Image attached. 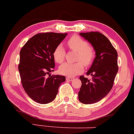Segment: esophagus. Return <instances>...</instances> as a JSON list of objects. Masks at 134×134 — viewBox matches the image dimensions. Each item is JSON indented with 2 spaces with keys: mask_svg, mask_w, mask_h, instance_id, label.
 I'll use <instances>...</instances> for the list:
<instances>
[{
  "mask_svg": "<svg viewBox=\"0 0 134 134\" xmlns=\"http://www.w3.org/2000/svg\"><path fill=\"white\" fill-rule=\"evenodd\" d=\"M66 79L67 80H69V81H71V80H73V79H74V78L71 77H66Z\"/></svg>",
  "mask_w": 134,
  "mask_h": 134,
  "instance_id": "1",
  "label": "esophagus"
}]
</instances>
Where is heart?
<instances>
[{
	"instance_id": "heart-1",
	"label": "heart",
	"mask_w": 134,
	"mask_h": 134,
	"mask_svg": "<svg viewBox=\"0 0 134 134\" xmlns=\"http://www.w3.org/2000/svg\"><path fill=\"white\" fill-rule=\"evenodd\" d=\"M68 46L71 50L77 52L76 63H65L59 66V70L61 74L69 77L79 75L84 71V65L88 67L93 63L95 57V51L91 44L87 43V41L77 35H73L68 40ZM66 51L61 44L55 47L53 52V56L55 61L61 63L65 59Z\"/></svg>"
}]
</instances>
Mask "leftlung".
Here are the masks:
<instances>
[{"label": "left lung", "mask_w": 134, "mask_h": 134, "mask_svg": "<svg viewBox=\"0 0 134 134\" xmlns=\"http://www.w3.org/2000/svg\"><path fill=\"white\" fill-rule=\"evenodd\" d=\"M81 36L94 47L96 57L87 75L92 79L80 77L82 86L79 100L84 104H91L103 99L110 92L118 71V53L105 36L97 32H81Z\"/></svg>", "instance_id": "obj_1"}]
</instances>
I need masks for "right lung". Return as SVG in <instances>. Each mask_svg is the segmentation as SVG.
<instances>
[{"label": "right lung", "mask_w": 134, "mask_h": 134, "mask_svg": "<svg viewBox=\"0 0 134 134\" xmlns=\"http://www.w3.org/2000/svg\"><path fill=\"white\" fill-rule=\"evenodd\" d=\"M67 33H38L28 40L20 52L18 70L24 90L34 101L47 104L55 98L66 77L47 74L54 71L53 52Z\"/></svg>", "instance_id": "add662e5"}]
</instances>
